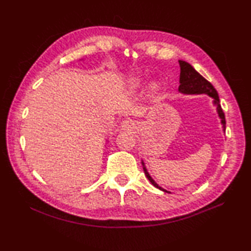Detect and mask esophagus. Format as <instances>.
Returning a JSON list of instances; mask_svg holds the SVG:
<instances>
[{"label": "esophagus", "mask_w": 251, "mask_h": 251, "mask_svg": "<svg viewBox=\"0 0 251 251\" xmlns=\"http://www.w3.org/2000/svg\"><path fill=\"white\" fill-rule=\"evenodd\" d=\"M134 128H135V124L132 120H130V119L125 120V121H123L121 124L122 130H133Z\"/></svg>", "instance_id": "obj_1"}]
</instances>
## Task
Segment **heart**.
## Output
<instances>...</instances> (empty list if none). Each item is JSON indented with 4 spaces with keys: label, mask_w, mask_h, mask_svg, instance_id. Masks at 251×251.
<instances>
[{
    "label": "heart",
    "mask_w": 251,
    "mask_h": 251,
    "mask_svg": "<svg viewBox=\"0 0 251 251\" xmlns=\"http://www.w3.org/2000/svg\"><path fill=\"white\" fill-rule=\"evenodd\" d=\"M139 85H140V79L138 78H134L130 81V88L131 89H136L137 87H139Z\"/></svg>",
    "instance_id": "obj_1"
}]
</instances>
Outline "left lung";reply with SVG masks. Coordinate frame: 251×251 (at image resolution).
I'll list each match as a JSON object with an SVG mask.
<instances>
[{
	"label": "left lung",
	"mask_w": 251,
	"mask_h": 251,
	"mask_svg": "<svg viewBox=\"0 0 251 251\" xmlns=\"http://www.w3.org/2000/svg\"><path fill=\"white\" fill-rule=\"evenodd\" d=\"M178 62H179V67H180L178 91L182 94H207L208 96L212 97L213 103L216 106V111L221 119V123L223 125V130L225 132L226 131V118H225V114L223 112V108L220 103V99H219V94H217V91L211 85V83L207 81L205 78H203L202 75L197 71H196L190 63L183 61V60H178ZM141 164H143V168H144L146 176L151 181L152 186L163 192H165V193H170L169 191L161 188L159 184L151 178L150 173L148 172V169L145 165L144 161H141Z\"/></svg>",
	"instance_id": "8db88e82"
}]
</instances>
